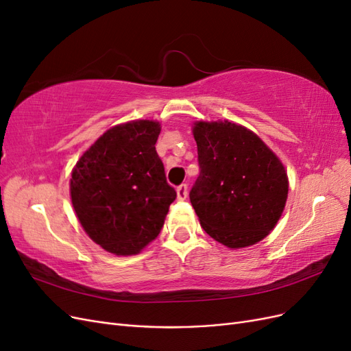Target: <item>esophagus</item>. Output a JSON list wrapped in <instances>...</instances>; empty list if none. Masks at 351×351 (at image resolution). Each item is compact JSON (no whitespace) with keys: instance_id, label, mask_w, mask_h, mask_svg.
<instances>
[{"instance_id":"obj_1","label":"esophagus","mask_w":351,"mask_h":351,"mask_svg":"<svg viewBox=\"0 0 351 351\" xmlns=\"http://www.w3.org/2000/svg\"><path fill=\"white\" fill-rule=\"evenodd\" d=\"M187 195H189V187H187V184H180L178 187H177V197L180 199V200H184L186 197H187Z\"/></svg>"}]
</instances>
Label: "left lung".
I'll return each instance as SVG.
<instances>
[{
    "instance_id": "obj_1",
    "label": "left lung",
    "mask_w": 351,
    "mask_h": 351,
    "mask_svg": "<svg viewBox=\"0 0 351 351\" xmlns=\"http://www.w3.org/2000/svg\"><path fill=\"white\" fill-rule=\"evenodd\" d=\"M200 174L190 202L208 234L230 249L247 247L274 230L289 178L258 134L231 121L193 125Z\"/></svg>"
}]
</instances>
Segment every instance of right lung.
<instances>
[{"instance_id":"obj_1","label":"right lung","mask_w":351,"mask_h":351,"mask_svg":"<svg viewBox=\"0 0 351 351\" xmlns=\"http://www.w3.org/2000/svg\"><path fill=\"white\" fill-rule=\"evenodd\" d=\"M152 120L111 127L73 168L71 204L88 236L114 254H136L161 231L177 197L167 183Z\"/></svg>"}]
</instances>
